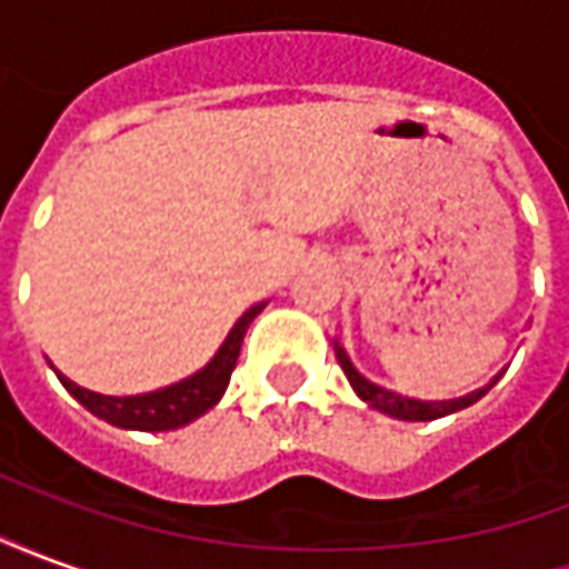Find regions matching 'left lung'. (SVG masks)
Masks as SVG:
<instances>
[{
	"instance_id": "obj_1",
	"label": "left lung",
	"mask_w": 569,
	"mask_h": 569,
	"mask_svg": "<svg viewBox=\"0 0 569 569\" xmlns=\"http://www.w3.org/2000/svg\"><path fill=\"white\" fill-rule=\"evenodd\" d=\"M335 357L341 362V369H345L347 381L353 387V393L371 406L375 411H381L387 418H396V420H439V418H448V415H457V411H463V408L476 406L481 396L488 393L490 387L485 390H476V393L469 396H460V399H445V402H420V399H408L402 393H393V390H387V387H378V383H371L362 371L353 366V359L347 357V350L338 341H335Z\"/></svg>"
}]
</instances>
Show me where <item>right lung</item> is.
Here are the masks:
<instances>
[{"instance_id":"add662e5","label":"right lung","mask_w":569,"mask_h":569,"mask_svg":"<svg viewBox=\"0 0 569 569\" xmlns=\"http://www.w3.org/2000/svg\"><path fill=\"white\" fill-rule=\"evenodd\" d=\"M264 310V301L261 305H252V308L234 322V329L228 332V338L222 341V347L216 350V357L203 366L200 371H194L186 381L173 383V387H163V390H154V393L142 396H103L93 393V390H84L76 381H69L67 375L57 371L60 383L67 387L69 393L79 399L81 406L88 408L91 415H97L106 423L121 429H140V432H167V429L188 427L191 420H198L200 415H207L219 399L228 390V381H231V371L237 366V357H240V345H243V335H247L249 322L259 317Z\"/></svg>"}]
</instances>
